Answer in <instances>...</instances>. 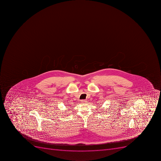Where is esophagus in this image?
<instances>
[{"label": "esophagus", "mask_w": 161, "mask_h": 161, "mask_svg": "<svg viewBox=\"0 0 161 161\" xmlns=\"http://www.w3.org/2000/svg\"><path fill=\"white\" fill-rule=\"evenodd\" d=\"M86 100H81V103H86Z\"/></svg>", "instance_id": "1"}]
</instances>
